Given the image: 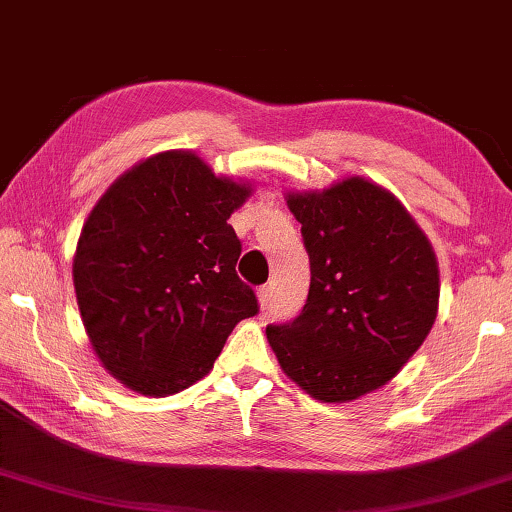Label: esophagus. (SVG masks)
I'll list each match as a JSON object with an SVG mask.
<instances>
[{"mask_svg":"<svg viewBox=\"0 0 512 512\" xmlns=\"http://www.w3.org/2000/svg\"><path fill=\"white\" fill-rule=\"evenodd\" d=\"M271 295H273V286L266 284V286H259L257 288V302H259V309H266L268 302H271Z\"/></svg>","mask_w":512,"mask_h":512,"instance_id":"esophagus-1","label":"esophagus"}]
</instances>
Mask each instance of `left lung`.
Here are the masks:
<instances>
[{
	"instance_id": "left-lung-1",
	"label": "left lung",
	"mask_w": 512,
	"mask_h": 512,
	"mask_svg": "<svg viewBox=\"0 0 512 512\" xmlns=\"http://www.w3.org/2000/svg\"><path fill=\"white\" fill-rule=\"evenodd\" d=\"M302 224L311 286L293 322L266 327L284 374L322 403L387 385L430 333L439 264L430 239L383 185L347 176L286 192Z\"/></svg>"
}]
</instances>
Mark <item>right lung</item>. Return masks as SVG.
<instances>
[{
  "instance_id": "1",
  "label": "right lung",
  "mask_w": 512,
  "mask_h": 512,
  "mask_svg": "<svg viewBox=\"0 0 512 512\" xmlns=\"http://www.w3.org/2000/svg\"><path fill=\"white\" fill-rule=\"evenodd\" d=\"M250 194L197 152L167 150L120 174L89 212L73 255L78 309L102 367L132 392L188 389L259 311L228 224Z\"/></svg>"
}]
</instances>
